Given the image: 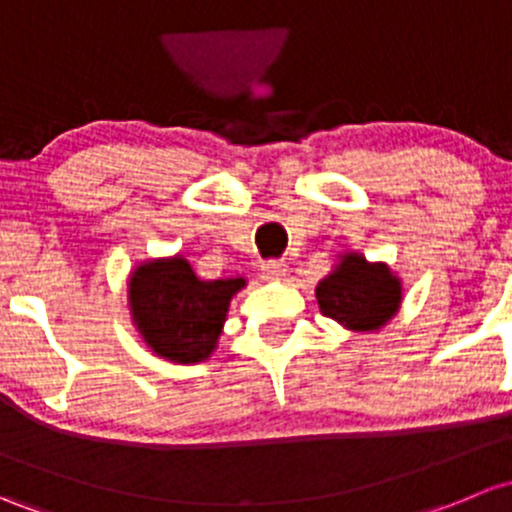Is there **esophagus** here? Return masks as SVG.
<instances>
[{
  "instance_id": "34e87169",
  "label": "esophagus",
  "mask_w": 512,
  "mask_h": 512,
  "mask_svg": "<svg viewBox=\"0 0 512 512\" xmlns=\"http://www.w3.org/2000/svg\"><path fill=\"white\" fill-rule=\"evenodd\" d=\"M261 273L266 281H283L288 273V266L283 261H268V263H263Z\"/></svg>"
}]
</instances>
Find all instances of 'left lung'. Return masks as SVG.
I'll use <instances>...</instances> for the list:
<instances>
[{
	"instance_id": "8db88e82",
	"label": "left lung",
	"mask_w": 512,
	"mask_h": 512,
	"mask_svg": "<svg viewBox=\"0 0 512 512\" xmlns=\"http://www.w3.org/2000/svg\"><path fill=\"white\" fill-rule=\"evenodd\" d=\"M318 308L350 333H377L404 300L402 278L384 261H367L360 251H342L333 271L315 286Z\"/></svg>"
}]
</instances>
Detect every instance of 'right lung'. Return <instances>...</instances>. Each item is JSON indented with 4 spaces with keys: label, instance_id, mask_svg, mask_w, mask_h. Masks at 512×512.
<instances>
[{
    "label": "right lung",
    "instance_id": "right-lung-1",
    "mask_svg": "<svg viewBox=\"0 0 512 512\" xmlns=\"http://www.w3.org/2000/svg\"><path fill=\"white\" fill-rule=\"evenodd\" d=\"M241 288L244 276L204 281L182 254L147 258L128 276L130 320L152 355L199 365L219 347L231 298Z\"/></svg>",
    "mask_w": 512,
    "mask_h": 512
}]
</instances>
